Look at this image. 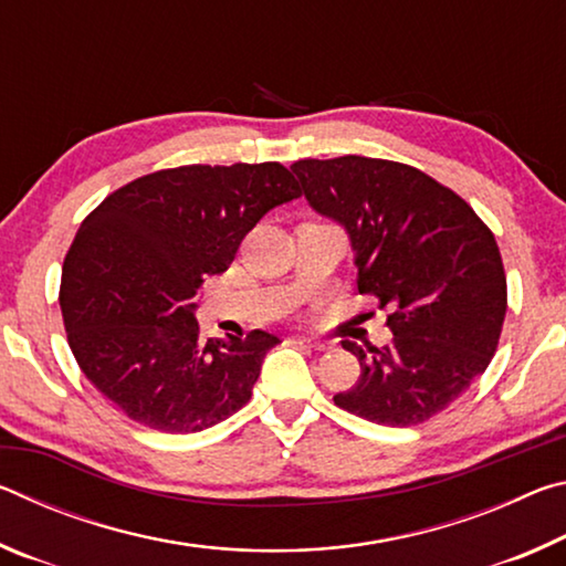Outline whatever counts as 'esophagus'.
<instances>
[{"label": "esophagus", "instance_id": "34e87169", "mask_svg": "<svg viewBox=\"0 0 566 566\" xmlns=\"http://www.w3.org/2000/svg\"><path fill=\"white\" fill-rule=\"evenodd\" d=\"M300 342H302V344H306V347L319 349V352H324V349H329V347H332L329 342H324V339H312V337H300Z\"/></svg>", "mask_w": 566, "mask_h": 566}]
</instances>
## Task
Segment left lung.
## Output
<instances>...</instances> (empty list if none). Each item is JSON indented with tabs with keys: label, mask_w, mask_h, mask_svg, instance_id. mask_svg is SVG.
<instances>
[{
	"label": "left lung",
	"mask_w": 566,
	"mask_h": 566,
	"mask_svg": "<svg viewBox=\"0 0 566 566\" xmlns=\"http://www.w3.org/2000/svg\"><path fill=\"white\" fill-rule=\"evenodd\" d=\"M306 202L347 229L359 294L389 306L387 347H342L357 385L334 405L385 427L439 415L490 367L506 314V276L492 229L462 197L389 159L337 157L292 165Z\"/></svg>",
	"instance_id": "obj_1"
}]
</instances>
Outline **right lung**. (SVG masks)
<instances>
[{"label":"right lung","instance_id":"add662e5","mask_svg":"<svg viewBox=\"0 0 566 566\" xmlns=\"http://www.w3.org/2000/svg\"><path fill=\"white\" fill-rule=\"evenodd\" d=\"M302 195L280 161L159 169L84 219L64 256L66 342L94 387L129 419L202 432L242 409L280 339H199V286L227 272L247 232Z\"/></svg>","mask_w":566,"mask_h":566}]
</instances>
